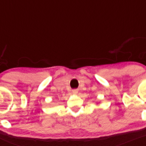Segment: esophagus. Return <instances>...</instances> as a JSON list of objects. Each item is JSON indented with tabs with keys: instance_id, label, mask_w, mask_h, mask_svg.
I'll return each mask as SVG.
<instances>
[{
	"instance_id": "34e87169",
	"label": "esophagus",
	"mask_w": 146,
	"mask_h": 146,
	"mask_svg": "<svg viewBox=\"0 0 146 146\" xmlns=\"http://www.w3.org/2000/svg\"><path fill=\"white\" fill-rule=\"evenodd\" d=\"M78 92V89H74L72 90V93L74 94H77Z\"/></svg>"
}]
</instances>
